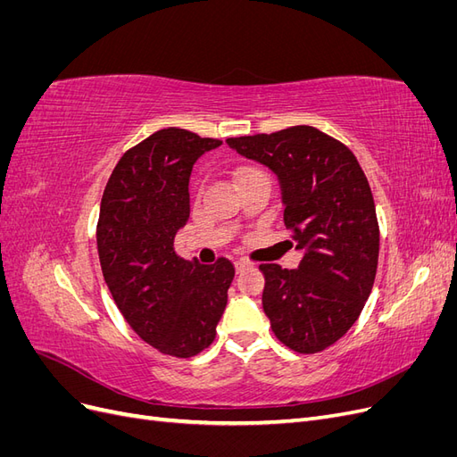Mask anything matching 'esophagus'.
I'll list each match as a JSON object with an SVG mask.
<instances>
[{"instance_id":"esophagus-1","label":"esophagus","mask_w":457,"mask_h":457,"mask_svg":"<svg viewBox=\"0 0 457 457\" xmlns=\"http://www.w3.org/2000/svg\"><path fill=\"white\" fill-rule=\"evenodd\" d=\"M234 267H237V270H238V272H242L244 269L252 267V262H250V261H245V259H238L237 262H234Z\"/></svg>"}]
</instances>
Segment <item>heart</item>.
Masks as SVG:
<instances>
[{
    "label": "heart",
    "mask_w": 457,
    "mask_h": 457,
    "mask_svg": "<svg viewBox=\"0 0 457 457\" xmlns=\"http://www.w3.org/2000/svg\"><path fill=\"white\" fill-rule=\"evenodd\" d=\"M257 173H262V171L257 168H240V170H237V173H234V177H237V183H240V181H244V179L257 175Z\"/></svg>",
    "instance_id": "b5f03b06"
}]
</instances>
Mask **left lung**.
Instances as JSON below:
<instances>
[{
	"label": "left lung",
	"instance_id": "obj_1",
	"mask_svg": "<svg viewBox=\"0 0 457 457\" xmlns=\"http://www.w3.org/2000/svg\"><path fill=\"white\" fill-rule=\"evenodd\" d=\"M227 145L278 175L284 225L305 252L294 270L259 265L274 336L295 353H320L358 320L376 280L379 223L368 179L347 145L311 126Z\"/></svg>",
	"mask_w": 457,
	"mask_h": 457
}]
</instances>
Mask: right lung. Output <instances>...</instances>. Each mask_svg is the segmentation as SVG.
<instances>
[{
	"label": "right lung",
	"mask_w": 457,
	"mask_h": 457,
	"mask_svg": "<svg viewBox=\"0 0 457 457\" xmlns=\"http://www.w3.org/2000/svg\"><path fill=\"white\" fill-rule=\"evenodd\" d=\"M220 143L179 128L152 133L120 158L101 200L96 247L110 294L137 336L175 358L213 343L234 278L225 257L196 265L175 252L192 165Z\"/></svg>",
	"instance_id": "right-lung-1"
}]
</instances>
